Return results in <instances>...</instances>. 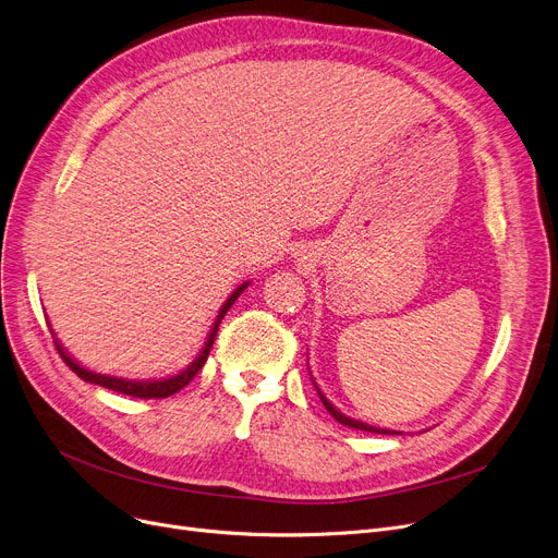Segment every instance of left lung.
<instances>
[{"mask_svg": "<svg viewBox=\"0 0 558 558\" xmlns=\"http://www.w3.org/2000/svg\"><path fill=\"white\" fill-rule=\"evenodd\" d=\"M314 383V379H312ZM314 387H316V383H314ZM316 391H318V398H320V402H324V407L328 409L330 412V416L337 421V423H341V425H345V427H353V429H362V432H371V434H400V432H396V429H383V427H373V425H366V423H362V421H355V418H350V416H345V414H341L339 409L324 396L320 393V389L316 387Z\"/></svg>", "mask_w": 558, "mask_h": 558, "instance_id": "1", "label": "left lung"}]
</instances>
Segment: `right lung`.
Wrapping results in <instances>:
<instances>
[{"label": "right lung", "instance_id": "obj_1", "mask_svg": "<svg viewBox=\"0 0 558 558\" xmlns=\"http://www.w3.org/2000/svg\"><path fill=\"white\" fill-rule=\"evenodd\" d=\"M246 287H248V282L240 284L238 289L232 291L230 299L221 305L219 316H217L215 326H213V330H210V335H208V341H205V345H203V350L198 353V357H196L183 373L165 377V379H124V377H112V375L93 373V371H87V368L78 366V364L65 353V348H63L61 343H58L56 335H53V343H56L58 353H61V357L65 360V364H68L81 379H85V383L99 385V387H106V389H112V391H117V393H126V396H131V398H144V400H149V398H169V396H173L175 391L185 389V387L192 383V377L203 368L205 360H208V355H210V348H213V343H215V337H217L221 318H223L226 312L232 307V303L240 299V294H242V291H244Z\"/></svg>", "mask_w": 558, "mask_h": 558}]
</instances>
